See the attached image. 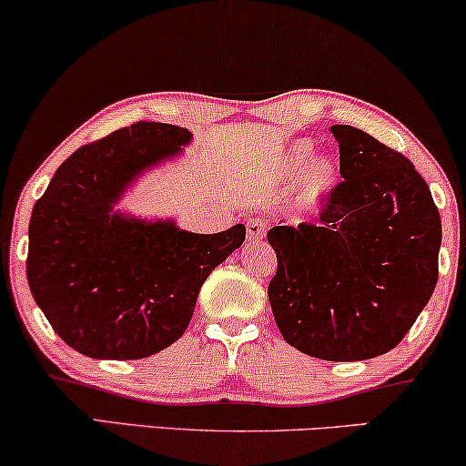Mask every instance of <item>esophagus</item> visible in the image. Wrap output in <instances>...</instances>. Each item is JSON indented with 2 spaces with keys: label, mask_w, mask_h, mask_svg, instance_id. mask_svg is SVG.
I'll use <instances>...</instances> for the list:
<instances>
[{
  "label": "esophagus",
  "mask_w": 466,
  "mask_h": 466,
  "mask_svg": "<svg viewBox=\"0 0 466 466\" xmlns=\"http://www.w3.org/2000/svg\"><path fill=\"white\" fill-rule=\"evenodd\" d=\"M265 233H267V225L263 220H258V218L248 220V228H246L248 241H260L265 238Z\"/></svg>",
  "instance_id": "esophagus-1"
}]
</instances>
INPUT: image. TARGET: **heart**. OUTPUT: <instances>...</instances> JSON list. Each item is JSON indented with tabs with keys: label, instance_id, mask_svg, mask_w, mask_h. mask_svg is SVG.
<instances>
[{
	"label": "heart",
	"instance_id": "b5f03b06",
	"mask_svg": "<svg viewBox=\"0 0 466 466\" xmlns=\"http://www.w3.org/2000/svg\"><path fill=\"white\" fill-rule=\"evenodd\" d=\"M314 144L309 139H299L290 144L276 165V177L279 182H292L299 177L295 190H292L290 206L297 214L314 212L339 182V163L335 157H316Z\"/></svg>",
	"mask_w": 466,
	"mask_h": 466
}]
</instances>
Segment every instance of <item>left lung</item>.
<instances>
[{"mask_svg": "<svg viewBox=\"0 0 466 466\" xmlns=\"http://www.w3.org/2000/svg\"><path fill=\"white\" fill-rule=\"evenodd\" d=\"M343 180L316 225L273 227L269 303L292 348L322 360L390 352L429 303L441 218L410 158L350 125H333Z\"/></svg>", "mask_w": 466, "mask_h": 466, "instance_id": "8db88e82", "label": "left lung"}]
</instances>
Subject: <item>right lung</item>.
I'll return each mask as SVG.
<instances>
[{"mask_svg":"<svg viewBox=\"0 0 466 466\" xmlns=\"http://www.w3.org/2000/svg\"><path fill=\"white\" fill-rule=\"evenodd\" d=\"M193 133L136 123L61 163L29 220L27 279L55 333L91 359L137 360L180 339L209 273L246 227L201 235L174 220L114 209L152 165L180 155Z\"/></svg>","mask_w":466,"mask_h":466,"instance_id":"1","label":"right lung"}]
</instances>
